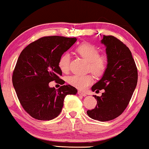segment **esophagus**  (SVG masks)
<instances>
[{"label": "esophagus", "instance_id": "1", "mask_svg": "<svg viewBox=\"0 0 149 149\" xmlns=\"http://www.w3.org/2000/svg\"><path fill=\"white\" fill-rule=\"evenodd\" d=\"M77 93H78L79 95H82V96H84V97H86L87 95V94L86 93H84V92H82L81 91H78V92H77Z\"/></svg>", "mask_w": 149, "mask_h": 149}]
</instances>
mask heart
<instances>
[{
    "mask_svg": "<svg viewBox=\"0 0 149 149\" xmlns=\"http://www.w3.org/2000/svg\"><path fill=\"white\" fill-rule=\"evenodd\" d=\"M76 52L87 61L88 69L96 75H102L107 66V59L105 56L99 55L98 49L93 44L83 43L79 45L75 49ZM70 56L68 53L63 54L58 60V66L62 72H66L69 70ZM68 83L71 86L79 89H85L91 83L93 78L91 75H71L67 79Z\"/></svg>",
    "mask_w": 149,
    "mask_h": 149,
    "instance_id": "1",
    "label": "heart"
}]
</instances>
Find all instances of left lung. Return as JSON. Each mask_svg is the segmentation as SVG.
Segmentation results:
<instances>
[{
    "label": "left lung",
    "mask_w": 149,
    "mask_h": 149,
    "mask_svg": "<svg viewBox=\"0 0 149 149\" xmlns=\"http://www.w3.org/2000/svg\"><path fill=\"white\" fill-rule=\"evenodd\" d=\"M107 66L101 78L91 90L104 89L100 97L94 95L97 105L87 114L91 119L108 121L119 117L128 105L137 84L135 62L128 47L113 36H103Z\"/></svg>",
    "instance_id": "left-lung-1"
}]
</instances>
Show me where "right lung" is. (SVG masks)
<instances>
[{
    "mask_svg": "<svg viewBox=\"0 0 149 149\" xmlns=\"http://www.w3.org/2000/svg\"><path fill=\"white\" fill-rule=\"evenodd\" d=\"M76 41L75 38L46 36L30 44L20 53L13 84L20 104L34 119L49 121L58 117L65 97L77 93V89L70 85L58 89L49 86L52 81L63 82L58 60Z\"/></svg>",
    "mask_w": 149,
    "mask_h": 149,
    "instance_id": "right-lung-1",
    "label": "right lung"
}]
</instances>
